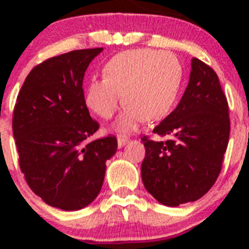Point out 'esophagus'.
<instances>
[{"instance_id": "34e87169", "label": "esophagus", "mask_w": 249, "mask_h": 249, "mask_svg": "<svg viewBox=\"0 0 249 249\" xmlns=\"http://www.w3.org/2000/svg\"><path fill=\"white\" fill-rule=\"evenodd\" d=\"M128 142V138L124 137V136H117V143H118V147H123L124 144Z\"/></svg>"}]
</instances>
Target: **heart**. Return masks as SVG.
Returning <instances> with one entry per match:
<instances>
[{
    "label": "heart",
    "mask_w": 249,
    "mask_h": 249,
    "mask_svg": "<svg viewBox=\"0 0 249 249\" xmlns=\"http://www.w3.org/2000/svg\"><path fill=\"white\" fill-rule=\"evenodd\" d=\"M103 74L92 78L86 87V105L108 120L124 96L127 106L116 123L120 131H132L144 120H162L175 106L183 81V68L177 56L151 48L116 54L105 65Z\"/></svg>",
    "instance_id": "1"
}]
</instances>
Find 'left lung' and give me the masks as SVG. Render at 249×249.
Segmentation results:
<instances>
[{"instance_id": "obj_1", "label": "left lung", "mask_w": 249, "mask_h": 249, "mask_svg": "<svg viewBox=\"0 0 249 249\" xmlns=\"http://www.w3.org/2000/svg\"><path fill=\"white\" fill-rule=\"evenodd\" d=\"M191 67L178 106L153 129L171 138H142V181L160 203L169 207L197 201L212 188L230 140L228 102L218 76L198 58H192Z\"/></svg>"}]
</instances>
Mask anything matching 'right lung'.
Returning <instances> with one entry per match:
<instances>
[{"mask_svg":"<svg viewBox=\"0 0 249 249\" xmlns=\"http://www.w3.org/2000/svg\"><path fill=\"white\" fill-rule=\"evenodd\" d=\"M102 51H71L39 63L28 73L13 109V137L26 182L59 210L77 211L94 201L106 160L117 151L114 136L89 141L100 126L89 116L82 83Z\"/></svg>","mask_w":249,"mask_h":249,"instance_id":"obj_1","label":"right lung"}]
</instances>
